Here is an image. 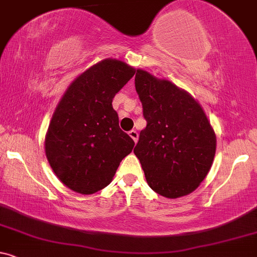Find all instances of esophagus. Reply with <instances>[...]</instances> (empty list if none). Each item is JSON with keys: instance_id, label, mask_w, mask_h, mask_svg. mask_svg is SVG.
<instances>
[{"instance_id": "34e87169", "label": "esophagus", "mask_w": 257, "mask_h": 257, "mask_svg": "<svg viewBox=\"0 0 257 257\" xmlns=\"http://www.w3.org/2000/svg\"><path fill=\"white\" fill-rule=\"evenodd\" d=\"M128 135H130V137H131L135 142L138 141V132L136 131V130H131V131L128 132Z\"/></svg>"}]
</instances>
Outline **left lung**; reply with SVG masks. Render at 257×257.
<instances>
[{
  "label": "left lung",
  "instance_id": "1",
  "mask_svg": "<svg viewBox=\"0 0 257 257\" xmlns=\"http://www.w3.org/2000/svg\"><path fill=\"white\" fill-rule=\"evenodd\" d=\"M135 85L147 127L134 153L148 185L167 198L191 194L207 177L216 149L203 108L185 90L143 69H137Z\"/></svg>",
  "mask_w": 257,
  "mask_h": 257
}]
</instances>
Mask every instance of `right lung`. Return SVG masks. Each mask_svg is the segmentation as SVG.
Segmentation results:
<instances>
[{
  "label": "right lung",
  "instance_id": "obj_1",
  "mask_svg": "<svg viewBox=\"0 0 257 257\" xmlns=\"http://www.w3.org/2000/svg\"><path fill=\"white\" fill-rule=\"evenodd\" d=\"M135 73L127 63L102 60L75 78L60 99L45 136V155L72 191L90 195L105 188L134 149L111 102Z\"/></svg>",
  "mask_w": 257,
  "mask_h": 257
}]
</instances>
